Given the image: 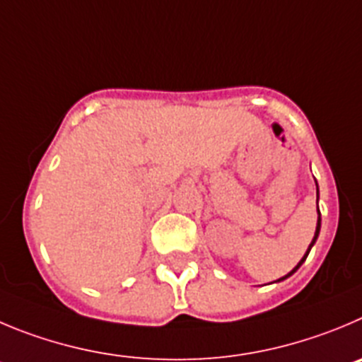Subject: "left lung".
Returning a JSON list of instances; mask_svg holds the SVG:
<instances>
[{
    "label": "left lung",
    "instance_id": "obj_1",
    "mask_svg": "<svg viewBox=\"0 0 362 362\" xmlns=\"http://www.w3.org/2000/svg\"><path fill=\"white\" fill-rule=\"evenodd\" d=\"M320 212V211H318ZM320 221H322V219H320L318 218V227H316V234H314V239H313V243H310V245H309V250H307V253H305V255H303V259H302V261H300L298 262V266H296V268L295 269H293V272L291 273H288V275H286V276H282V279H280V280H284V279H288V276L289 275H293V273H295L296 272V269H298L300 268V266H302V262L303 261H305V259H307V255H309V252H310V248H313V245H314V243H316V239H318V234H320Z\"/></svg>",
    "mask_w": 362,
    "mask_h": 362
}]
</instances>
